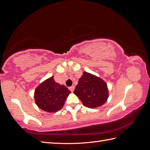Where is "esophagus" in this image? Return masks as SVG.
I'll return each instance as SVG.
<instances>
[{
    "label": "esophagus",
    "mask_w": 150,
    "mask_h": 150,
    "mask_svg": "<svg viewBox=\"0 0 150 150\" xmlns=\"http://www.w3.org/2000/svg\"><path fill=\"white\" fill-rule=\"evenodd\" d=\"M69 89L71 92H73L74 90V86H71V87H69Z\"/></svg>",
    "instance_id": "esophagus-1"
}]
</instances>
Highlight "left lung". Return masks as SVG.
<instances>
[{"instance_id": "obj_1", "label": "left lung", "mask_w": 150, "mask_h": 150, "mask_svg": "<svg viewBox=\"0 0 150 150\" xmlns=\"http://www.w3.org/2000/svg\"><path fill=\"white\" fill-rule=\"evenodd\" d=\"M82 103L89 108H96L105 103L109 97L106 83L99 77L83 72L74 91Z\"/></svg>"}]
</instances>
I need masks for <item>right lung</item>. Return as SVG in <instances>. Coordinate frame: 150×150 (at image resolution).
<instances>
[{
  "label": "right lung",
  "mask_w": 150,
  "mask_h": 150,
  "mask_svg": "<svg viewBox=\"0 0 150 150\" xmlns=\"http://www.w3.org/2000/svg\"><path fill=\"white\" fill-rule=\"evenodd\" d=\"M70 91L63 84L56 83L51 76L40 83L34 91L36 105L44 111L54 112L63 107Z\"/></svg>",
  "instance_id": "right-lung-1"
}]
</instances>
